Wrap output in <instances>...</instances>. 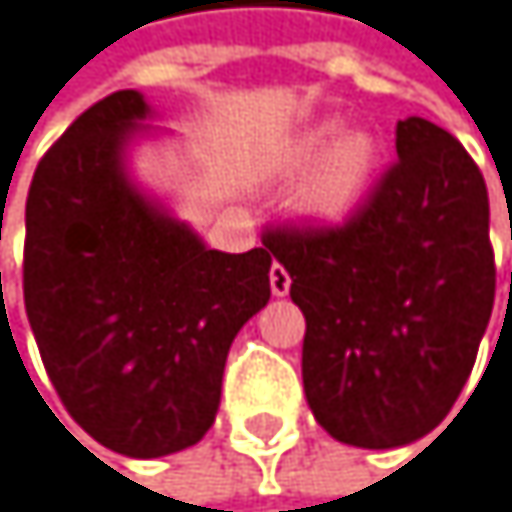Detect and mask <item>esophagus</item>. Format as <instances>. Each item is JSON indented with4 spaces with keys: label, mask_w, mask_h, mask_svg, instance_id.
Listing matches in <instances>:
<instances>
[{
    "label": "esophagus",
    "mask_w": 512,
    "mask_h": 512,
    "mask_svg": "<svg viewBox=\"0 0 512 512\" xmlns=\"http://www.w3.org/2000/svg\"><path fill=\"white\" fill-rule=\"evenodd\" d=\"M270 288H273L276 297H285L291 291V276H288V270L282 264H273L270 267Z\"/></svg>",
    "instance_id": "obj_1"
}]
</instances>
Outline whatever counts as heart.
<instances>
[{"label":"heart","instance_id":"obj_1","mask_svg":"<svg viewBox=\"0 0 512 512\" xmlns=\"http://www.w3.org/2000/svg\"><path fill=\"white\" fill-rule=\"evenodd\" d=\"M334 133L337 124L324 121L294 148V166H309L318 160L300 194V209L318 221L346 218L367 194L376 172V142L370 133L349 130L331 143Z\"/></svg>","mask_w":512,"mask_h":512}]
</instances>
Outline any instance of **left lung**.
I'll return each instance as SVG.
<instances>
[{
  "label": "left lung",
  "instance_id": "1",
  "mask_svg": "<svg viewBox=\"0 0 512 512\" xmlns=\"http://www.w3.org/2000/svg\"><path fill=\"white\" fill-rule=\"evenodd\" d=\"M397 160L343 224H270L306 315L303 388L340 443L394 449L458 400L495 306L489 191L464 145L397 121Z\"/></svg>",
  "mask_w": 512,
  "mask_h": 512
}]
</instances>
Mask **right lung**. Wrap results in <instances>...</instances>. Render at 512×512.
<instances>
[{"label":"right lung","instance_id":"obj_1","mask_svg":"<svg viewBox=\"0 0 512 512\" xmlns=\"http://www.w3.org/2000/svg\"><path fill=\"white\" fill-rule=\"evenodd\" d=\"M136 90L93 102L39 160L26 197L23 303L66 413L105 449L160 458L212 428L239 327L267 306L273 251L206 248L148 203L124 145Z\"/></svg>","mask_w":512,"mask_h":512}]
</instances>
